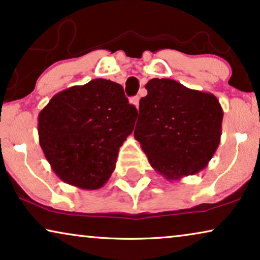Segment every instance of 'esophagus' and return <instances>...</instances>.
<instances>
[{"mask_svg": "<svg viewBox=\"0 0 260 260\" xmlns=\"http://www.w3.org/2000/svg\"><path fill=\"white\" fill-rule=\"evenodd\" d=\"M131 103L136 106V108H138V103H140V97L138 95H136V97H134L133 99H131Z\"/></svg>", "mask_w": 260, "mask_h": 260, "instance_id": "34e87169", "label": "esophagus"}]
</instances>
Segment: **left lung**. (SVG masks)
<instances>
[{"label": "left lung", "instance_id": "left-lung-1", "mask_svg": "<svg viewBox=\"0 0 260 260\" xmlns=\"http://www.w3.org/2000/svg\"><path fill=\"white\" fill-rule=\"evenodd\" d=\"M134 136L167 180L198 174L219 147L223 111L218 98L173 79L149 80Z\"/></svg>", "mask_w": 260, "mask_h": 260}]
</instances>
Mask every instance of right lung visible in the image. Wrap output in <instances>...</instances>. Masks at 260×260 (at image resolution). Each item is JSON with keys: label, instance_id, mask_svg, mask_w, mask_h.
Returning <instances> with one entry per match:
<instances>
[{"label": "right lung", "instance_id": "add662e5", "mask_svg": "<svg viewBox=\"0 0 260 260\" xmlns=\"http://www.w3.org/2000/svg\"><path fill=\"white\" fill-rule=\"evenodd\" d=\"M136 117L123 87L98 78L49 101L38 117L39 143L60 180L81 189H98L115 170Z\"/></svg>", "mask_w": 260, "mask_h": 260}]
</instances>
